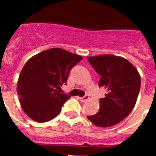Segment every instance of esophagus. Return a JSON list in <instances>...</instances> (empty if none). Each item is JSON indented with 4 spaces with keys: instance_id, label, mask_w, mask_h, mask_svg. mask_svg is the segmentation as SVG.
Segmentation results:
<instances>
[{
    "instance_id": "esophagus-1",
    "label": "esophagus",
    "mask_w": 156,
    "mask_h": 156,
    "mask_svg": "<svg viewBox=\"0 0 156 156\" xmlns=\"http://www.w3.org/2000/svg\"><path fill=\"white\" fill-rule=\"evenodd\" d=\"M78 99H79L80 101H82V102H85V101L89 100V96H88V95H85V96H83V97L78 98Z\"/></svg>"
}]
</instances>
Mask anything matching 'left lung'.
<instances>
[{
    "label": "left lung",
    "mask_w": 156,
    "mask_h": 156,
    "mask_svg": "<svg viewBox=\"0 0 156 156\" xmlns=\"http://www.w3.org/2000/svg\"><path fill=\"white\" fill-rule=\"evenodd\" d=\"M95 71L101 76L99 87L107 89L100 99L97 113L87 115L95 126L109 127L118 124L131 112L140 88L138 71L127 59L113 55L87 57Z\"/></svg>",
    "instance_id": "left-lung-1"
}]
</instances>
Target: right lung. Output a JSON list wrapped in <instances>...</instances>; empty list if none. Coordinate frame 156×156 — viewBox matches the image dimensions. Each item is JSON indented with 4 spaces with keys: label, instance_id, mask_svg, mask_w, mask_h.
<instances>
[{
    "label": "right lung",
    "instance_id": "obj_1",
    "mask_svg": "<svg viewBox=\"0 0 156 156\" xmlns=\"http://www.w3.org/2000/svg\"><path fill=\"white\" fill-rule=\"evenodd\" d=\"M83 57L62 48H51L30 58L23 66L17 84L19 102L24 112L38 122L57 116L70 98L59 89L71 69Z\"/></svg>",
    "mask_w": 156,
    "mask_h": 156
}]
</instances>
